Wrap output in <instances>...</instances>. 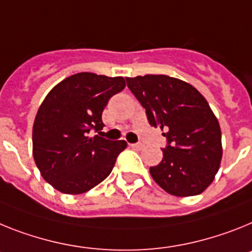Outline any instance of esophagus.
I'll use <instances>...</instances> for the list:
<instances>
[{
	"mask_svg": "<svg viewBox=\"0 0 252 252\" xmlns=\"http://www.w3.org/2000/svg\"><path fill=\"white\" fill-rule=\"evenodd\" d=\"M129 146L132 148H134V150H142V148H143V144L142 143H130Z\"/></svg>",
	"mask_w": 252,
	"mask_h": 252,
	"instance_id": "obj_1",
	"label": "esophagus"
}]
</instances>
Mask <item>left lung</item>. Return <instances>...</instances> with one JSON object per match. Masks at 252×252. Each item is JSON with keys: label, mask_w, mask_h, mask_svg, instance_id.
Instances as JSON below:
<instances>
[{"label": "left lung", "mask_w": 252, "mask_h": 252, "mask_svg": "<svg viewBox=\"0 0 252 252\" xmlns=\"http://www.w3.org/2000/svg\"><path fill=\"white\" fill-rule=\"evenodd\" d=\"M126 80L151 126L161 128L167 139L162 161L150 167L153 180L175 196L204 191L222 159L220 123L204 96L188 82L165 74Z\"/></svg>", "instance_id": "1"}]
</instances>
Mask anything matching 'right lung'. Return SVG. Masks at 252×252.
<instances>
[{
	"instance_id": "add662e5",
	"label": "right lung",
	"mask_w": 252,
	"mask_h": 252,
	"mask_svg": "<svg viewBox=\"0 0 252 252\" xmlns=\"http://www.w3.org/2000/svg\"><path fill=\"white\" fill-rule=\"evenodd\" d=\"M126 87L123 77L81 72L56 85L32 126V156L41 176L64 194H82L108 178L126 141L90 137L104 128L109 99Z\"/></svg>"
}]
</instances>
